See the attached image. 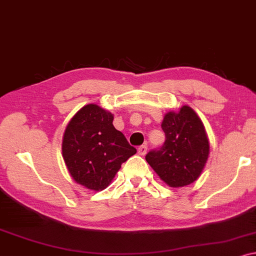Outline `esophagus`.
Wrapping results in <instances>:
<instances>
[{"mask_svg": "<svg viewBox=\"0 0 256 256\" xmlns=\"http://www.w3.org/2000/svg\"><path fill=\"white\" fill-rule=\"evenodd\" d=\"M146 152H147V146H146V144H142V146H140L138 148V154L139 155L142 156V155L146 154Z\"/></svg>", "mask_w": 256, "mask_h": 256, "instance_id": "34e87169", "label": "esophagus"}]
</instances>
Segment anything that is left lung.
I'll list each match as a JSON object with an SVG mask.
<instances>
[{
	"label": "left lung",
	"mask_w": 256,
	"mask_h": 256,
	"mask_svg": "<svg viewBox=\"0 0 256 256\" xmlns=\"http://www.w3.org/2000/svg\"><path fill=\"white\" fill-rule=\"evenodd\" d=\"M162 130L164 144L146 155V161L170 188H182L196 180L209 156L204 125L188 106L164 115Z\"/></svg>",
	"instance_id": "8db88e82"
}]
</instances>
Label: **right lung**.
Returning <instances> with one entry per match:
<instances>
[{
  "mask_svg": "<svg viewBox=\"0 0 256 256\" xmlns=\"http://www.w3.org/2000/svg\"><path fill=\"white\" fill-rule=\"evenodd\" d=\"M112 120V112L90 104L76 112L64 131L62 155L68 174L90 190L108 188L122 163L136 152Z\"/></svg>",
  "mask_w": 256,
  "mask_h": 256,
  "instance_id": "1",
  "label": "right lung"
}]
</instances>
